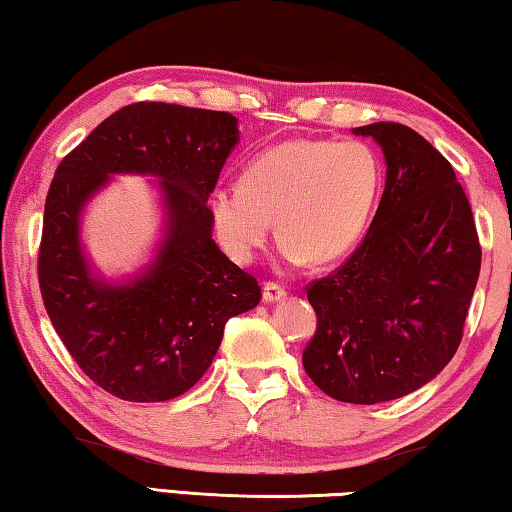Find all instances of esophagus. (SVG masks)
Returning a JSON list of instances; mask_svg holds the SVG:
<instances>
[{
    "label": "esophagus",
    "instance_id": "obj_1",
    "mask_svg": "<svg viewBox=\"0 0 512 512\" xmlns=\"http://www.w3.org/2000/svg\"><path fill=\"white\" fill-rule=\"evenodd\" d=\"M287 296V289L277 282H264V300L266 302H277Z\"/></svg>",
    "mask_w": 512,
    "mask_h": 512
}]
</instances>
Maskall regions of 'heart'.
<instances>
[{
  "mask_svg": "<svg viewBox=\"0 0 512 512\" xmlns=\"http://www.w3.org/2000/svg\"><path fill=\"white\" fill-rule=\"evenodd\" d=\"M381 178V160L368 142L273 144L246 162L239 185L210 194L216 237L232 259L250 262L268 239L275 214L284 262H332L366 230Z\"/></svg>",
  "mask_w": 512,
  "mask_h": 512,
  "instance_id": "obj_1",
  "label": "heart"
}]
</instances>
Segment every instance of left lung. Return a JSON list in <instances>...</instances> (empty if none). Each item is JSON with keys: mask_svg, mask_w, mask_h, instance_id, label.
I'll return each instance as SVG.
<instances>
[{"mask_svg": "<svg viewBox=\"0 0 512 512\" xmlns=\"http://www.w3.org/2000/svg\"><path fill=\"white\" fill-rule=\"evenodd\" d=\"M386 158L381 194L359 248L307 284L311 381L339 402L397 400L443 370L463 339L481 271L472 207L443 155L409 126H359Z\"/></svg>", "mask_w": 512, "mask_h": 512, "instance_id": "1", "label": "left lung"}]
</instances>
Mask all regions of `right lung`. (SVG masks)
Instances as JSON below:
<instances>
[{
    "mask_svg": "<svg viewBox=\"0 0 512 512\" xmlns=\"http://www.w3.org/2000/svg\"><path fill=\"white\" fill-rule=\"evenodd\" d=\"M239 142L230 112L140 101L117 110L67 153L51 180L38 282L60 341L103 391L126 402H167L210 368L232 316L262 289L212 239L207 198ZM112 172L161 178L168 235L128 285L91 275L82 255V205Z\"/></svg>",
    "mask_w": 512,
    "mask_h": 512,
    "instance_id": "1",
    "label": "right lung"
}]
</instances>
